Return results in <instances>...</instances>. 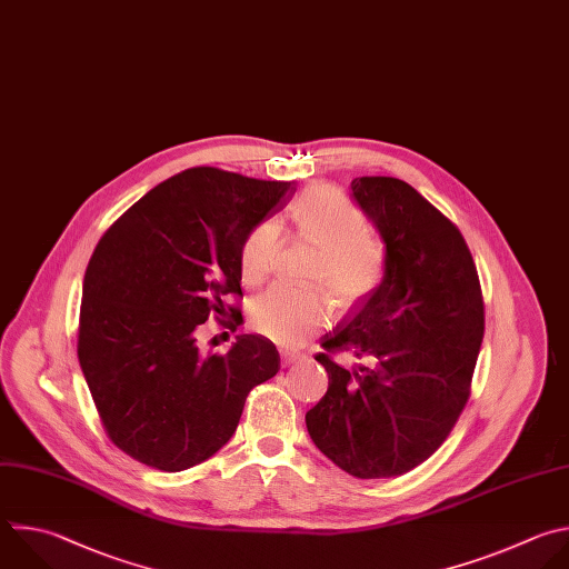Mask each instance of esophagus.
<instances>
[{"label":"esophagus","mask_w":569,"mask_h":569,"mask_svg":"<svg viewBox=\"0 0 569 569\" xmlns=\"http://www.w3.org/2000/svg\"><path fill=\"white\" fill-rule=\"evenodd\" d=\"M301 357H303V355H299V352L281 350V366H283V368H286V366H292V363H297Z\"/></svg>","instance_id":"obj_1"}]
</instances>
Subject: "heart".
I'll use <instances>...</instances> for the list:
<instances>
[{
  "label": "heart",
  "instance_id": "1",
  "mask_svg": "<svg viewBox=\"0 0 569 569\" xmlns=\"http://www.w3.org/2000/svg\"><path fill=\"white\" fill-rule=\"evenodd\" d=\"M290 219L299 237L319 246L310 279L326 284L337 306L350 308L368 299L385 279V252L366 234L363 214L335 187L319 184L292 206ZM281 230L259 223L241 250V279L261 283L274 268ZM330 317V297L320 286L295 288L274 283L250 306V326L281 343L301 346Z\"/></svg>",
  "mask_w": 569,
  "mask_h": 569
}]
</instances>
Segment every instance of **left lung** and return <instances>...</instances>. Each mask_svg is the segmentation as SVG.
Listing matches in <instances>:
<instances>
[{"instance_id": "obj_1", "label": "left lung", "mask_w": 569, "mask_h": 569, "mask_svg": "<svg viewBox=\"0 0 569 569\" xmlns=\"http://www.w3.org/2000/svg\"><path fill=\"white\" fill-rule=\"evenodd\" d=\"M350 197L385 241V279L321 337L326 396L306 413L317 449L355 478L402 476L451 433L485 332L482 292L460 230L391 176H361ZM373 363L346 371L329 352Z\"/></svg>"}]
</instances>
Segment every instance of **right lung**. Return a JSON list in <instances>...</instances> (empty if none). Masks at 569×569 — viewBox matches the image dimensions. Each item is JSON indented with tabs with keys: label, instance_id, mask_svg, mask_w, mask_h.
I'll use <instances>...</instances> for the list:
<instances>
[{
	"label": "right lung",
	"instance_id": "add662e5",
	"mask_svg": "<svg viewBox=\"0 0 569 569\" xmlns=\"http://www.w3.org/2000/svg\"><path fill=\"white\" fill-rule=\"evenodd\" d=\"M292 182L217 167L184 169L153 187L100 239L84 272L78 359L111 442L133 460L182 471L234 436L248 393L279 372V352L237 335L226 355H201L210 315L243 321L226 295L241 292L248 234Z\"/></svg>",
	"mask_w": 569,
	"mask_h": 569
}]
</instances>
